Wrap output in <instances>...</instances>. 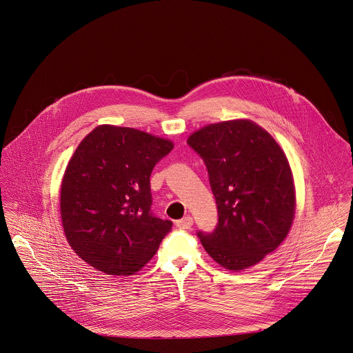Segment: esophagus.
<instances>
[{
  "mask_svg": "<svg viewBox=\"0 0 353 353\" xmlns=\"http://www.w3.org/2000/svg\"><path fill=\"white\" fill-rule=\"evenodd\" d=\"M192 223H194V221H192L191 216H184L183 219L176 221V226L179 229H190L192 226Z\"/></svg>",
  "mask_w": 353,
  "mask_h": 353,
  "instance_id": "1",
  "label": "esophagus"
}]
</instances>
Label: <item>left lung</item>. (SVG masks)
Returning <instances> with one entry per match:
<instances>
[{"mask_svg":"<svg viewBox=\"0 0 353 353\" xmlns=\"http://www.w3.org/2000/svg\"><path fill=\"white\" fill-rule=\"evenodd\" d=\"M187 143L207 168L218 208L214 232H197L205 252L230 271L260 263L288 234L295 214L283 150L250 120L205 125Z\"/></svg>","mask_w":353,"mask_h":353,"instance_id":"obj_1","label":"left lung"}]
</instances>
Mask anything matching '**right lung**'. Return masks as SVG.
<instances>
[{"label": "right lung", "mask_w": 353, "mask_h": 353, "mask_svg": "<svg viewBox=\"0 0 353 353\" xmlns=\"http://www.w3.org/2000/svg\"><path fill=\"white\" fill-rule=\"evenodd\" d=\"M170 141L115 125L88 134L68 163L61 188L66 238L79 257L108 274H131L172 230L152 212L150 176Z\"/></svg>", "instance_id": "add662e5"}]
</instances>
